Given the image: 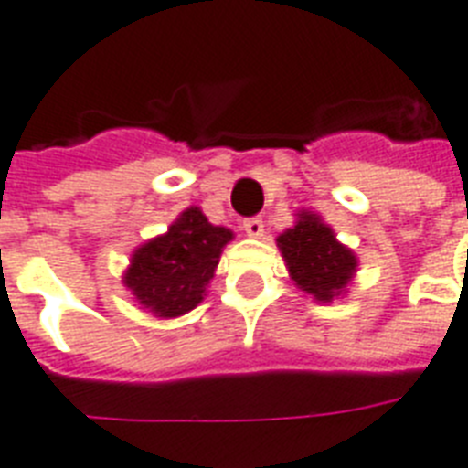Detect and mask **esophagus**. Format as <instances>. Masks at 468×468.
Wrapping results in <instances>:
<instances>
[{"mask_svg": "<svg viewBox=\"0 0 468 468\" xmlns=\"http://www.w3.org/2000/svg\"><path fill=\"white\" fill-rule=\"evenodd\" d=\"M244 231L251 239H261L263 237V219L261 217H249V219H244Z\"/></svg>", "mask_w": 468, "mask_h": 468, "instance_id": "34e87169", "label": "esophagus"}]
</instances>
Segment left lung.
<instances>
[{
  "label": "left lung",
  "mask_w": 468,
  "mask_h": 468,
  "mask_svg": "<svg viewBox=\"0 0 468 468\" xmlns=\"http://www.w3.org/2000/svg\"><path fill=\"white\" fill-rule=\"evenodd\" d=\"M278 249L294 285L316 302L340 297L357 271L355 253L340 244L334 229L314 212H299L292 229L278 237Z\"/></svg>",
  "instance_id": "8db88e82"
}]
</instances>
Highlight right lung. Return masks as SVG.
Wrapping results in <instances>:
<instances>
[{
	"label": "right lung",
	"instance_id": "obj_1",
	"mask_svg": "<svg viewBox=\"0 0 468 468\" xmlns=\"http://www.w3.org/2000/svg\"><path fill=\"white\" fill-rule=\"evenodd\" d=\"M231 239L234 234L207 222L200 207H188L166 234L133 253L122 282L159 319L183 316L203 302L222 249Z\"/></svg>",
	"mask_w": 468,
	"mask_h": 468
}]
</instances>
